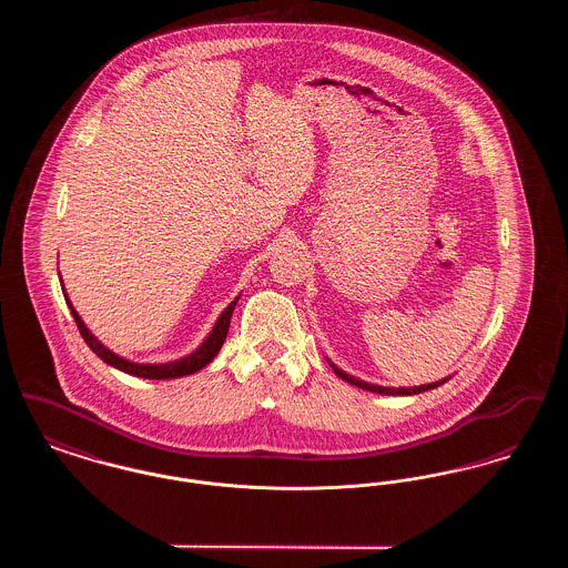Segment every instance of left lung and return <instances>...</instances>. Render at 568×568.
Wrapping results in <instances>:
<instances>
[{
  "instance_id": "1",
  "label": "left lung",
  "mask_w": 568,
  "mask_h": 568,
  "mask_svg": "<svg viewBox=\"0 0 568 568\" xmlns=\"http://www.w3.org/2000/svg\"><path fill=\"white\" fill-rule=\"evenodd\" d=\"M332 368H334V373H336L338 377L343 378V381H347V383H352L355 387H362V389H366V392H375V394H387V396H410V394H422V392L434 389V387H438V385H443V383L447 381V378H443V381L428 383V385H417V387H381V385H371V383H364V381H359V378L352 377V375L343 373L341 368H336L334 364H332Z\"/></svg>"
}]
</instances>
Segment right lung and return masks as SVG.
<instances>
[{"mask_svg": "<svg viewBox=\"0 0 568 568\" xmlns=\"http://www.w3.org/2000/svg\"><path fill=\"white\" fill-rule=\"evenodd\" d=\"M63 296H65V294H63ZM65 302H68V306L72 308V317H74V322L79 325V332H81L84 343L89 345L91 352L95 353L98 357H102L106 364L119 368V371H123V373H128V375H134V377L176 378L193 375V373H197L200 368H204L206 364L213 362V357L219 353L223 341H225V336H227V327H230V320H232V313H234V306H236L239 297H234V300L227 304V308L221 313V317L216 320L211 336L200 345V349H195V352L187 355V357H183V359L168 362V364H134V362H130V359L119 357L116 353L106 349V347L87 329V325L82 324L79 313L74 311V306H72V302L68 300V296H65Z\"/></svg>", "mask_w": 568, "mask_h": 568, "instance_id": "add662e5", "label": "right lung"}]
</instances>
